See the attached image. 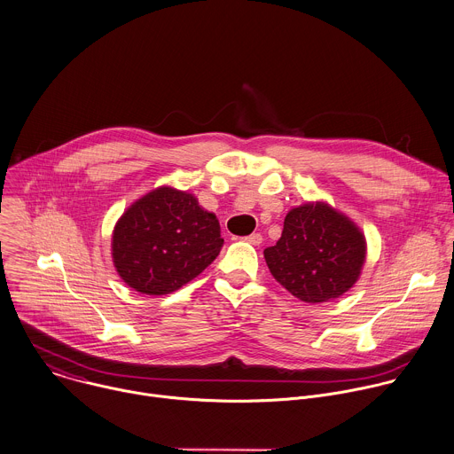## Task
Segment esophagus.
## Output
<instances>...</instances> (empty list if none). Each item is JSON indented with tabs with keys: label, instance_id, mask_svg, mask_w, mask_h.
<instances>
[{
	"label": "esophagus",
	"instance_id": "obj_1",
	"mask_svg": "<svg viewBox=\"0 0 454 454\" xmlns=\"http://www.w3.org/2000/svg\"><path fill=\"white\" fill-rule=\"evenodd\" d=\"M244 240H246L247 244H251V246H260V244H262V235H260V233H251V235H247Z\"/></svg>",
	"mask_w": 454,
	"mask_h": 454
}]
</instances>
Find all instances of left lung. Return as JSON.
Segmentation results:
<instances>
[{
    "label": "left lung",
    "instance_id": "1",
    "mask_svg": "<svg viewBox=\"0 0 454 454\" xmlns=\"http://www.w3.org/2000/svg\"><path fill=\"white\" fill-rule=\"evenodd\" d=\"M274 279L305 303H326L360 278L367 240L358 224L326 201H307L285 215L278 242L263 249Z\"/></svg>",
    "mask_w": 454,
    "mask_h": 454
}]
</instances>
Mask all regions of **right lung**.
<instances>
[{"label":"right lung","instance_id":"right-lung-1","mask_svg":"<svg viewBox=\"0 0 454 454\" xmlns=\"http://www.w3.org/2000/svg\"><path fill=\"white\" fill-rule=\"evenodd\" d=\"M215 214L187 191L162 185L133 201L112 231L121 279L147 295H166L200 276L223 247Z\"/></svg>","mask_w":454,"mask_h":454}]
</instances>
